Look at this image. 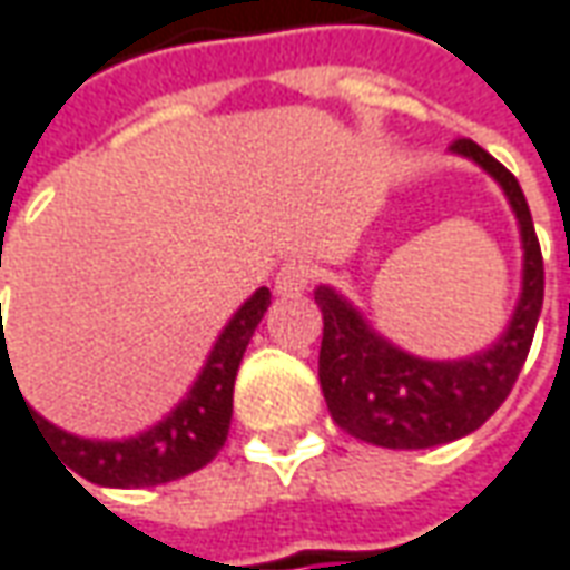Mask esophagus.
<instances>
[{
	"mask_svg": "<svg viewBox=\"0 0 570 570\" xmlns=\"http://www.w3.org/2000/svg\"><path fill=\"white\" fill-rule=\"evenodd\" d=\"M313 285V266L307 261H288L282 263L276 273V292L278 294H301Z\"/></svg>",
	"mask_w": 570,
	"mask_h": 570,
	"instance_id": "obj_1",
	"label": "esophagus"
}]
</instances>
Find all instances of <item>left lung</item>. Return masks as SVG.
<instances>
[{
  "label": "left lung",
  "mask_w": 570,
  "mask_h": 570,
  "mask_svg": "<svg viewBox=\"0 0 570 570\" xmlns=\"http://www.w3.org/2000/svg\"><path fill=\"white\" fill-rule=\"evenodd\" d=\"M497 179L524 242V288L505 335L478 356L431 363L379 337L332 288H316L323 309L320 384L328 412L347 434L387 450H425L472 434L512 394L543 309V254L518 179L472 139L450 145Z\"/></svg>",
  "instance_id": "left-lung-1"
}]
</instances>
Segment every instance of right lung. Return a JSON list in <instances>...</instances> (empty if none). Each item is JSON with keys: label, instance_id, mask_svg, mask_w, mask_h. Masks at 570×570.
<instances>
[{"label": "right lung", "instance_id": "obj_1", "mask_svg": "<svg viewBox=\"0 0 570 570\" xmlns=\"http://www.w3.org/2000/svg\"><path fill=\"white\" fill-rule=\"evenodd\" d=\"M269 307V288L254 292L245 307L235 313L223 335L207 356V366L198 375L195 387L176 410L139 438L129 441H82L61 428L49 425L42 415L30 410L33 425L39 428L42 441H49L52 453L65 459L70 472H77L101 488H155L176 478L204 469L217 456L229 434L233 422V387L238 375V363L247 351V341ZM8 347L2 353V384L11 379ZM18 384V379H14ZM23 400V394H21ZM73 478V474H70ZM77 481V478H73Z\"/></svg>", "mask_w": 570, "mask_h": 570}]
</instances>
